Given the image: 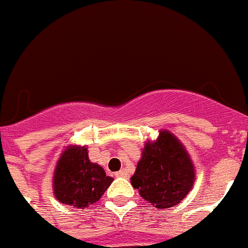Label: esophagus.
<instances>
[{
    "label": "esophagus",
    "instance_id": "34e87169",
    "mask_svg": "<svg viewBox=\"0 0 248 248\" xmlns=\"http://www.w3.org/2000/svg\"><path fill=\"white\" fill-rule=\"evenodd\" d=\"M115 175H116L118 178H128L129 177V173H128V170L126 169H123L120 170V171H118Z\"/></svg>",
    "mask_w": 248,
    "mask_h": 248
}]
</instances>
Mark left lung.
Segmentation results:
<instances>
[{"mask_svg": "<svg viewBox=\"0 0 248 248\" xmlns=\"http://www.w3.org/2000/svg\"><path fill=\"white\" fill-rule=\"evenodd\" d=\"M195 166L177 137L160 130L155 142L144 144L132 186L157 209L180 203L195 183Z\"/></svg>", "mask_w": 248, "mask_h": 248, "instance_id": "8db88e82", "label": "left lung"}]
</instances>
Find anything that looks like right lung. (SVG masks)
I'll use <instances>...</instances> for the list:
<instances>
[{"label":"right lung","instance_id":"obj_1","mask_svg":"<svg viewBox=\"0 0 248 248\" xmlns=\"http://www.w3.org/2000/svg\"><path fill=\"white\" fill-rule=\"evenodd\" d=\"M112 180L102 166L91 162L86 146H69L56 164L53 193L64 205L87 207L102 197Z\"/></svg>","mask_w":248,"mask_h":248}]
</instances>
